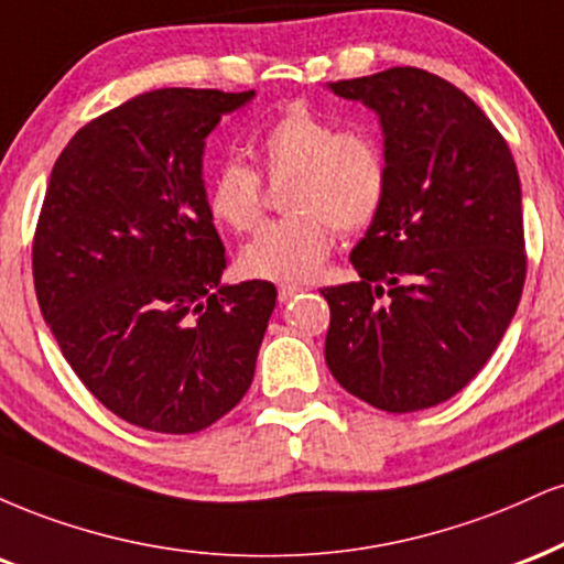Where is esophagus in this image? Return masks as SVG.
Returning <instances> with one entry per match:
<instances>
[{
  "label": "esophagus",
  "instance_id": "34e87169",
  "mask_svg": "<svg viewBox=\"0 0 564 564\" xmlns=\"http://www.w3.org/2000/svg\"><path fill=\"white\" fill-rule=\"evenodd\" d=\"M301 284H290V282H284V284H280V288H276V297H280V303H288L290 297H295L297 293H301Z\"/></svg>",
  "mask_w": 564,
  "mask_h": 564
}]
</instances>
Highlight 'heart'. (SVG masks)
<instances>
[{
    "mask_svg": "<svg viewBox=\"0 0 564 564\" xmlns=\"http://www.w3.org/2000/svg\"><path fill=\"white\" fill-rule=\"evenodd\" d=\"M261 174L242 161L216 169L208 210L216 224L248 235L263 216L269 184L282 189V210L245 245L240 263L256 280L301 282L314 276L333 250L335 229L354 235L372 227L388 197V158L369 131L343 129L295 105L256 137Z\"/></svg>",
    "mask_w": 564,
    "mask_h": 564,
    "instance_id": "b5f03b06",
    "label": "heart"
}]
</instances>
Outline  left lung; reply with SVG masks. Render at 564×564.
Masks as SVG:
<instances>
[{
  "instance_id": "obj_1",
  "label": "left lung",
  "mask_w": 564,
  "mask_h": 564,
  "mask_svg": "<svg viewBox=\"0 0 564 564\" xmlns=\"http://www.w3.org/2000/svg\"><path fill=\"white\" fill-rule=\"evenodd\" d=\"M380 116L388 197L350 253L359 282L324 288V359L356 399L406 414L486 367L518 311L528 256L505 137L446 78L390 68L329 84Z\"/></svg>"
}]
</instances>
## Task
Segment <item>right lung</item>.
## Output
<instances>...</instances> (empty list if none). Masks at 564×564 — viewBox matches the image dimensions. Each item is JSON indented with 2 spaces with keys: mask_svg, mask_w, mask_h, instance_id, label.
<instances>
[{
  "mask_svg": "<svg viewBox=\"0 0 564 564\" xmlns=\"http://www.w3.org/2000/svg\"><path fill=\"white\" fill-rule=\"evenodd\" d=\"M253 91L155 89L73 134L33 235V288L65 361L112 414L187 435L253 382L276 288L221 284L205 137Z\"/></svg>",
  "mask_w": 564,
  "mask_h": 564,
  "instance_id": "1",
  "label": "right lung"
}]
</instances>
